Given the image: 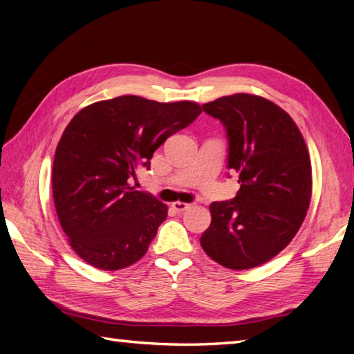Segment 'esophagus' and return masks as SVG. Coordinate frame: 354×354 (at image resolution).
Here are the masks:
<instances>
[{
    "instance_id": "obj_1",
    "label": "esophagus",
    "mask_w": 354,
    "mask_h": 354,
    "mask_svg": "<svg viewBox=\"0 0 354 354\" xmlns=\"http://www.w3.org/2000/svg\"><path fill=\"white\" fill-rule=\"evenodd\" d=\"M190 205H192V204H187V203H181V201L171 203V207H173V209H175L176 212H179V214H181V212H184V210H187V209H190Z\"/></svg>"
}]
</instances>
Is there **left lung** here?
Returning <instances> with one entry per match:
<instances>
[{"mask_svg": "<svg viewBox=\"0 0 354 354\" xmlns=\"http://www.w3.org/2000/svg\"><path fill=\"white\" fill-rule=\"evenodd\" d=\"M226 130L227 169L240 190L210 204L212 223L201 246L230 269H250L274 259L297 234L311 201V160L300 130L286 111L252 94L203 105Z\"/></svg>", "mask_w": 354, "mask_h": 354, "instance_id": "left-lung-1", "label": "left lung"}]
</instances>
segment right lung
<instances>
[{"instance_id":"add662e5","label":"right lung","mask_w":354,"mask_h":354,"mask_svg":"<svg viewBox=\"0 0 354 354\" xmlns=\"http://www.w3.org/2000/svg\"><path fill=\"white\" fill-rule=\"evenodd\" d=\"M201 114L195 102L160 104L138 95L95 102L69 122L55 150L53 195L71 248L89 265L118 271L142 259L167 204L128 179L150 169L167 138Z\"/></svg>"}]
</instances>
